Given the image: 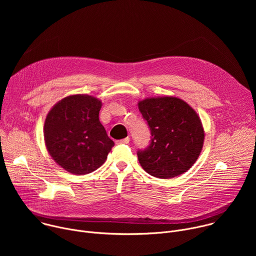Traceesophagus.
<instances>
[{
    "label": "esophagus",
    "instance_id": "34e87169",
    "mask_svg": "<svg viewBox=\"0 0 256 256\" xmlns=\"http://www.w3.org/2000/svg\"><path fill=\"white\" fill-rule=\"evenodd\" d=\"M128 142H130V138L126 136V138H122V140H116V144H128Z\"/></svg>",
    "mask_w": 256,
    "mask_h": 256
}]
</instances>
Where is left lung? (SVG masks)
Masks as SVG:
<instances>
[{"mask_svg":"<svg viewBox=\"0 0 256 256\" xmlns=\"http://www.w3.org/2000/svg\"><path fill=\"white\" fill-rule=\"evenodd\" d=\"M138 110L151 130V142L138 151L142 169L150 175L168 179L186 172L198 160L204 130L194 109L172 96L138 101Z\"/></svg>","mask_w":256,"mask_h":256,"instance_id":"1","label":"left lung"}]
</instances>
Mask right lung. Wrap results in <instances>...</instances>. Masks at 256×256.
<instances>
[{
    "label": "right lung",
    "instance_id": "1",
    "mask_svg": "<svg viewBox=\"0 0 256 256\" xmlns=\"http://www.w3.org/2000/svg\"><path fill=\"white\" fill-rule=\"evenodd\" d=\"M101 100L70 95L56 103L44 128L48 152L66 171L83 175L95 171L114 146L99 120Z\"/></svg>",
    "mask_w": 256,
    "mask_h": 256
}]
</instances>
